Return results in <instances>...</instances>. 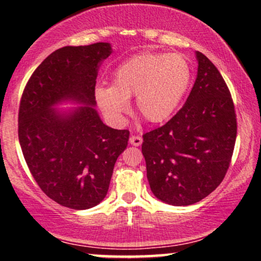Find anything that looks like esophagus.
Instances as JSON below:
<instances>
[{"label": "esophagus", "instance_id": "esophagus-1", "mask_svg": "<svg viewBox=\"0 0 261 261\" xmlns=\"http://www.w3.org/2000/svg\"><path fill=\"white\" fill-rule=\"evenodd\" d=\"M130 143L133 146H141L142 145V137L135 136V135H133V136L130 137Z\"/></svg>", "mask_w": 261, "mask_h": 261}]
</instances>
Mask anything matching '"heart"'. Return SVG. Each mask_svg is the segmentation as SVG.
Here are the masks:
<instances>
[{
    "label": "heart",
    "mask_w": 261,
    "mask_h": 261,
    "mask_svg": "<svg viewBox=\"0 0 261 261\" xmlns=\"http://www.w3.org/2000/svg\"><path fill=\"white\" fill-rule=\"evenodd\" d=\"M191 66L179 54L142 53L113 73L112 87H98L95 98L104 114L120 121L136 97V112L151 124L172 118L191 85Z\"/></svg>",
    "instance_id": "heart-1"
}]
</instances>
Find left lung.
Returning a JSON list of instances; mask_svg holds the SVG:
<instances>
[{"instance_id":"left-lung-1","label":"left lung","mask_w":261,"mask_h":261,"mask_svg":"<svg viewBox=\"0 0 261 261\" xmlns=\"http://www.w3.org/2000/svg\"><path fill=\"white\" fill-rule=\"evenodd\" d=\"M196 58L197 77L184 106L163 126L143 134L152 193L174 206L193 205L222 182L237 137L228 87L203 54Z\"/></svg>"}]
</instances>
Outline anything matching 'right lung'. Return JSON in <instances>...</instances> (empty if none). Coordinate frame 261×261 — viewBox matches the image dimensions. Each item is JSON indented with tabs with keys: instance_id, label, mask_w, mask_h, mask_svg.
Returning a JSON list of instances; mask_svg holds the SVG:
<instances>
[{
	"instance_id": "add662e5",
	"label": "right lung",
	"mask_w": 261,
	"mask_h": 261,
	"mask_svg": "<svg viewBox=\"0 0 261 261\" xmlns=\"http://www.w3.org/2000/svg\"><path fill=\"white\" fill-rule=\"evenodd\" d=\"M112 54L108 43L65 46L50 54L24 87L18 139L33 178L45 195L65 207L98 205L130 131L103 124L95 106L98 66ZM71 99L85 103L70 114L52 109Z\"/></svg>"
}]
</instances>
